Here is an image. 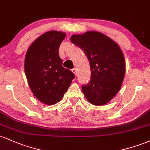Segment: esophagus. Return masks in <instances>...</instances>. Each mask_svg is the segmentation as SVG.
<instances>
[{
	"instance_id": "obj_1",
	"label": "esophagus",
	"mask_w": 150,
	"mask_h": 150,
	"mask_svg": "<svg viewBox=\"0 0 150 150\" xmlns=\"http://www.w3.org/2000/svg\"><path fill=\"white\" fill-rule=\"evenodd\" d=\"M72 71H73V73L75 74V75L76 76L77 74V68H73V69L72 70Z\"/></svg>"
}]
</instances>
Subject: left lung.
Returning a JSON list of instances; mask_svg holds the SVG:
<instances>
[{
	"instance_id": "8db88e82",
	"label": "left lung",
	"mask_w": 150,
	"mask_h": 150,
	"mask_svg": "<svg viewBox=\"0 0 150 150\" xmlns=\"http://www.w3.org/2000/svg\"><path fill=\"white\" fill-rule=\"evenodd\" d=\"M70 41L82 49L88 58L91 80L82 87L90 104L109 102L120 90L125 74V61L120 46L113 39L96 31L73 34Z\"/></svg>"
}]
</instances>
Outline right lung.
<instances>
[{"label": "right lung", "instance_id": "add662e5", "mask_svg": "<svg viewBox=\"0 0 150 150\" xmlns=\"http://www.w3.org/2000/svg\"><path fill=\"white\" fill-rule=\"evenodd\" d=\"M65 33L49 31L42 34L30 46L25 58V71L32 93L46 105L60 101L75 75L63 67L58 49Z\"/></svg>", "mask_w": 150, "mask_h": 150}]
</instances>
